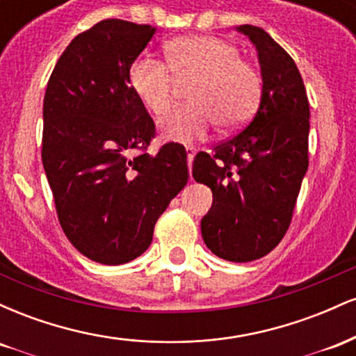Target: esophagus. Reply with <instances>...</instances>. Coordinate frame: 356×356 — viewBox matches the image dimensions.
<instances>
[{"mask_svg":"<svg viewBox=\"0 0 356 356\" xmlns=\"http://www.w3.org/2000/svg\"><path fill=\"white\" fill-rule=\"evenodd\" d=\"M186 152H187V164H189V169H191L192 161H194V155H195V152H197V150H195L194 147L187 145V147H186Z\"/></svg>","mask_w":356,"mask_h":356,"instance_id":"1","label":"esophagus"}]
</instances>
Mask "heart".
Wrapping results in <instances>:
<instances>
[{
	"label": "heart",
	"instance_id": "b5f03b06",
	"mask_svg": "<svg viewBox=\"0 0 356 356\" xmlns=\"http://www.w3.org/2000/svg\"><path fill=\"white\" fill-rule=\"evenodd\" d=\"M129 80L138 99L155 115H164L177 97V81H192L191 104L162 120L167 138L192 142L202 138L214 124L220 130L243 127L259 105L263 79L251 61L226 40L209 35L182 36L167 44V61L137 56Z\"/></svg>",
	"mask_w": 356,
	"mask_h": 356
}]
</instances>
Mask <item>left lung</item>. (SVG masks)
Returning <instances> with one entry per match:
<instances>
[{"label": "left lung", "mask_w": 356, "mask_h": 356, "mask_svg": "<svg viewBox=\"0 0 356 356\" xmlns=\"http://www.w3.org/2000/svg\"><path fill=\"white\" fill-rule=\"evenodd\" d=\"M257 50L263 95L239 134L199 152L192 177L212 191L201 220L206 246L232 263L271 252L288 231L308 170L309 104L295 60L263 28H236Z\"/></svg>", "instance_id": "8db88e82"}]
</instances>
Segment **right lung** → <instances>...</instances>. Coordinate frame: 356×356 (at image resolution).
I'll return each mask as SVG.
<instances>
[{"mask_svg": "<svg viewBox=\"0 0 356 356\" xmlns=\"http://www.w3.org/2000/svg\"><path fill=\"white\" fill-rule=\"evenodd\" d=\"M154 33L125 19L93 24L61 53L43 100L42 161L60 226L81 254L108 266L150 246L189 179L184 145L147 154L155 124L129 80Z\"/></svg>", "mask_w": 356, "mask_h": 356, "instance_id": "right-lung-1", "label": "right lung"}]
</instances>
